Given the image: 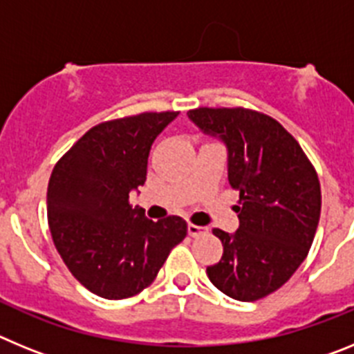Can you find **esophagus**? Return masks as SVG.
Returning a JSON list of instances; mask_svg holds the SVG:
<instances>
[{"mask_svg": "<svg viewBox=\"0 0 354 354\" xmlns=\"http://www.w3.org/2000/svg\"><path fill=\"white\" fill-rule=\"evenodd\" d=\"M205 232H207V228H205V227H200V225H193V223L187 225V234H189L192 237L204 236Z\"/></svg>", "mask_w": 354, "mask_h": 354, "instance_id": "34e87169", "label": "esophagus"}]
</instances>
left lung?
Wrapping results in <instances>:
<instances>
[{"mask_svg": "<svg viewBox=\"0 0 354 354\" xmlns=\"http://www.w3.org/2000/svg\"><path fill=\"white\" fill-rule=\"evenodd\" d=\"M227 147L228 183L239 192V228H214L223 257L209 266L216 289L255 301L283 286L305 261L321 216V186L299 143L274 118L245 108L187 111Z\"/></svg>", "mask_w": 354, "mask_h": 354, "instance_id": "1", "label": "left lung"}]
</instances>
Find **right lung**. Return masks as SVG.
Returning a JSON list of instances; mask_svg holds the SVG:
<instances>
[{
    "label": "right lung",
    "instance_id": "right-lung-1",
    "mask_svg": "<svg viewBox=\"0 0 354 354\" xmlns=\"http://www.w3.org/2000/svg\"><path fill=\"white\" fill-rule=\"evenodd\" d=\"M177 111L102 122L56 162L48 220L74 278L106 299H124L154 282L171 248L186 237L179 216L152 221L129 195L147 180L150 147Z\"/></svg>",
    "mask_w": 354,
    "mask_h": 354
}]
</instances>
